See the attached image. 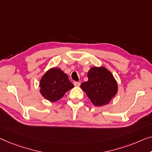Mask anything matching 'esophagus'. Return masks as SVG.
Returning <instances> with one entry per match:
<instances>
[{"mask_svg": "<svg viewBox=\"0 0 152 152\" xmlns=\"http://www.w3.org/2000/svg\"><path fill=\"white\" fill-rule=\"evenodd\" d=\"M74 86H76V87H78V86L80 85V83H79V82H74Z\"/></svg>", "mask_w": 152, "mask_h": 152, "instance_id": "esophagus-1", "label": "esophagus"}]
</instances>
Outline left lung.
Wrapping results in <instances>:
<instances>
[{"mask_svg":"<svg viewBox=\"0 0 152 152\" xmlns=\"http://www.w3.org/2000/svg\"><path fill=\"white\" fill-rule=\"evenodd\" d=\"M88 80L81 84L92 104L96 106L108 104L118 91V86L111 72L104 67H93L87 74Z\"/></svg>","mask_w":152,"mask_h":152,"instance_id":"1","label":"left lung"}]
</instances>
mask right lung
Listing matches in <instances>:
<instances>
[{
  "mask_svg": "<svg viewBox=\"0 0 152 152\" xmlns=\"http://www.w3.org/2000/svg\"><path fill=\"white\" fill-rule=\"evenodd\" d=\"M40 94L50 102H56L74 87L68 76L61 69L53 67L48 70L39 82Z\"/></svg>",
  "mask_w": 152,
  "mask_h": 152,
  "instance_id": "right-lung-1",
  "label": "right lung"
}]
</instances>
